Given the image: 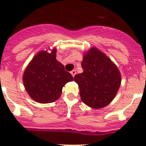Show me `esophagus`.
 <instances>
[{"instance_id":"obj_1","label":"esophagus","mask_w":146,"mask_h":146,"mask_svg":"<svg viewBox=\"0 0 146 146\" xmlns=\"http://www.w3.org/2000/svg\"><path fill=\"white\" fill-rule=\"evenodd\" d=\"M70 73H71L72 76H73V77H74V76H76V70H73L71 72H70Z\"/></svg>"}]
</instances>
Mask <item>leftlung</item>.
<instances>
[{
	"instance_id": "8db88e82",
	"label": "left lung",
	"mask_w": 146,
	"mask_h": 146,
	"mask_svg": "<svg viewBox=\"0 0 146 146\" xmlns=\"http://www.w3.org/2000/svg\"><path fill=\"white\" fill-rule=\"evenodd\" d=\"M81 67L84 71L76 74L74 81L79 87L82 102L94 109L108 105L115 97L121 84L117 67L96 47L84 54Z\"/></svg>"
}]
</instances>
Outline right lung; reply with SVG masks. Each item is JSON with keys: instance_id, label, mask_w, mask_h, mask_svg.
I'll return each instance as SVG.
<instances>
[{"instance_id": "1", "label": "right lung", "mask_w": 146, "mask_h": 146, "mask_svg": "<svg viewBox=\"0 0 146 146\" xmlns=\"http://www.w3.org/2000/svg\"><path fill=\"white\" fill-rule=\"evenodd\" d=\"M56 49L42 50L27 65L23 76L26 91L33 100L47 104L58 99L62 87L73 81L71 74L56 60Z\"/></svg>"}]
</instances>
